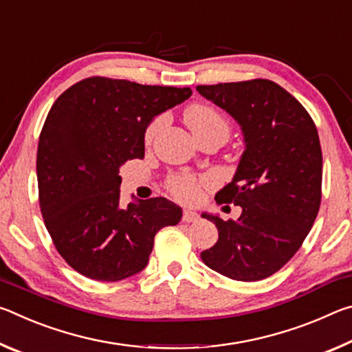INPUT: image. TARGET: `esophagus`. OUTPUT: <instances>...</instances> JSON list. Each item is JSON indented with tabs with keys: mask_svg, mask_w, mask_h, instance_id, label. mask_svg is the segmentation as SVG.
Segmentation results:
<instances>
[{
	"mask_svg": "<svg viewBox=\"0 0 352 352\" xmlns=\"http://www.w3.org/2000/svg\"><path fill=\"white\" fill-rule=\"evenodd\" d=\"M199 219V214L195 211H190V210H184L183 211V222H195V220Z\"/></svg>",
	"mask_w": 352,
	"mask_h": 352,
	"instance_id": "1",
	"label": "esophagus"
}]
</instances>
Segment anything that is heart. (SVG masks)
<instances>
[{"label": "heart", "mask_w": 352, "mask_h": 352, "mask_svg": "<svg viewBox=\"0 0 352 352\" xmlns=\"http://www.w3.org/2000/svg\"><path fill=\"white\" fill-rule=\"evenodd\" d=\"M163 122H164V118H157L151 126H148L146 132L147 142L152 141L155 133L158 132V129L163 126ZM186 122L195 136L217 132V130L225 132L226 135L230 132L228 122L225 121V118L220 115L216 109H212V107L205 105V104H195L192 107H189L186 110ZM169 189L177 199H180L183 201L195 200L199 197V192H200L199 182L190 175L174 177L169 182Z\"/></svg>", "instance_id": "obj_1"}]
</instances>
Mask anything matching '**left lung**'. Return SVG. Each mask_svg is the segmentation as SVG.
I'll use <instances>...</instances> for the list:
<instances>
[{
    "instance_id": "left-lung-1",
    "label": "left lung",
    "mask_w": 352,
    "mask_h": 352,
    "mask_svg": "<svg viewBox=\"0 0 352 352\" xmlns=\"http://www.w3.org/2000/svg\"><path fill=\"white\" fill-rule=\"evenodd\" d=\"M239 124L243 153L236 174L216 194L217 204L242 208L237 220L201 217L219 239L201 261L236 281H259L278 272L300 250L321 201V147L305 107L267 79L197 85Z\"/></svg>"
}]
</instances>
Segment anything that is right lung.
<instances>
[{"label":"right lung","mask_w":352,"mask_h":352,"mask_svg":"<svg viewBox=\"0 0 352 352\" xmlns=\"http://www.w3.org/2000/svg\"><path fill=\"white\" fill-rule=\"evenodd\" d=\"M188 87L90 77L47 113L37 151L41 216L62 258L80 275L121 281L148 262L155 234L177 225L182 208L164 197L121 206V166L144 158L155 116L190 98Z\"/></svg>","instance_id":"add662e5"}]
</instances>
